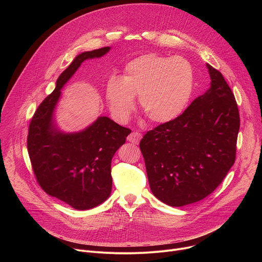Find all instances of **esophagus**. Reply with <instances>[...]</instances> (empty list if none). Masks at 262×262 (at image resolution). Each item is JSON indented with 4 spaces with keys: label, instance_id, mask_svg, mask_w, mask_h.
Masks as SVG:
<instances>
[{
    "label": "esophagus",
    "instance_id": "esophagus-1",
    "mask_svg": "<svg viewBox=\"0 0 262 262\" xmlns=\"http://www.w3.org/2000/svg\"><path fill=\"white\" fill-rule=\"evenodd\" d=\"M142 139V135L140 133H132L128 137H127V141L130 142V143H134V144H138L140 142V140Z\"/></svg>",
    "mask_w": 262,
    "mask_h": 262
}]
</instances>
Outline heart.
I'll return each mask as SVG.
<instances>
[{
    "label": "heart",
    "mask_w": 262,
    "mask_h": 262,
    "mask_svg": "<svg viewBox=\"0 0 262 262\" xmlns=\"http://www.w3.org/2000/svg\"><path fill=\"white\" fill-rule=\"evenodd\" d=\"M194 87V68L188 60L151 53L126 63L121 78L111 77L105 98L112 116L120 123L128 121L137 95L149 120L168 123L185 111Z\"/></svg>",
    "instance_id": "obj_1"
}]
</instances>
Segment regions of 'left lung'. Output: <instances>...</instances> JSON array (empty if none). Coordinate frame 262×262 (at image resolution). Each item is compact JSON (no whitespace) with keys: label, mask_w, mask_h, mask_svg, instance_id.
Here are the masks:
<instances>
[{"label":"left lung","mask_w":262,"mask_h":262,"mask_svg":"<svg viewBox=\"0 0 262 262\" xmlns=\"http://www.w3.org/2000/svg\"><path fill=\"white\" fill-rule=\"evenodd\" d=\"M210 87L175 120L140 142L152 194L179 207L211 194L235 161L239 114L222 73L206 64Z\"/></svg>","instance_id":"8db88e82"}]
</instances>
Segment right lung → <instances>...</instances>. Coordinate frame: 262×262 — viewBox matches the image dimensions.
Returning a JSON list of instances; mask_svg holds the SVG:
<instances>
[{"mask_svg": "<svg viewBox=\"0 0 262 262\" xmlns=\"http://www.w3.org/2000/svg\"><path fill=\"white\" fill-rule=\"evenodd\" d=\"M110 50L105 47L74 58L59 76L55 90L36 110L29 126L28 152L37 181L47 194L79 210L96 207L110 197L112 158L130 129L100 116L80 132L65 133L58 127L55 111L62 88L81 64Z\"/></svg>", "mask_w": 262, "mask_h": 262, "instance_id": "1", "label": "right lung"}]
</instances>
